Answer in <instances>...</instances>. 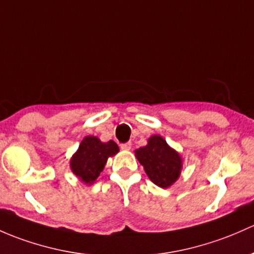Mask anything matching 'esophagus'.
Here are the masks:
<instances>
[{
	"label": "esophagus",
	"mask_w": 254,
	"mask_h": 254,
	"mask_svg": "<svg viewBox=\"0 0 254 254\" xmlns=\"http://www.w3.org/2000/svg\"><path fill=\"white\" fill-rule=\"evenodd\" d=\"M120 148H122V149H124V151H129V149L131 148V143H130V142H127V143H122V145H120Z\"/></svg>",
	"instance_id": "obj_1"
}]
</instances>
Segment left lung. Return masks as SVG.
Here are the masks:
<instances>
[{"label": "left lung", "instance_id": "obj_1", "mask_svg": "<svg viewBox=\"0 0 254 254\" xmlns=\"http://www.w3.org/2000/svg\"><path fill=\"white\" fill-rule=\"evenodd\" d=\"M135 156L143 165L149 180L159 188H170L180 178L183 157L161 135H152L147 145L136 149Z\"/></svg>", "mask_w": 254, "mask_h": 254}]
</instances>
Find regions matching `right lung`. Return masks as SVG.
<instances>
[{
  "instance_id": "add662e5",
  "label": "right lung",
  "mask_w": 254,
  "mask_h": 254,
  "mask_svg": "<svg viewBox=\"0 0 254 254\" xmlns=\"http://www.w3.org/2000/svg\"><path fill=\"white\" fill-rule=\"evenodd\" d=\"M119 147L114 141L102 142L97 136H85L70 158V169L81 183L92 185L105 169L109 157L116 156Z\"/></svg>"
}]
</instances>
